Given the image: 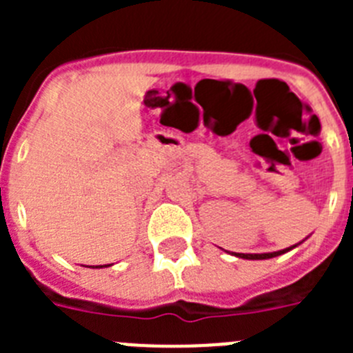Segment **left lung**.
Segmentation results:
<instances>
[{"label":"left lung","instance_id":"left-lung-1","mask_svg":"<svg viewBox=\"0 0 353 353\" xmlns=\"http://www.w3.org/2000/svg\"><path fill=\"white\" fill-rule=\"evenodd\" d=\"M293 248H297V245H292V248L283 249V251H276V252H261V254H244V252H235V256L244 258V260H267V258H274V256H279V254H285L286 251H290V249Z\"/></svg>","mask_w":353,"mask_h":353}]
</instances>
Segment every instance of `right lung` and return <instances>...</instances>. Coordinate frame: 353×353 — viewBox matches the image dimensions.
<instances>
[{"label": "right lung", "instance_id": "right-lung-1", "mask_svg": "<svg viewBox=\"0 0 353 353\" xmlns=\"http://www.w3.org/2000/svg\"><path fill=\"white\" fill-rule=\"evenodd\" d=\"M101 267H102V265H101ZM104 267H109V265H104Z\"/></svg>", "mask_w": 353, "mask_h": 353}]
</instances>
